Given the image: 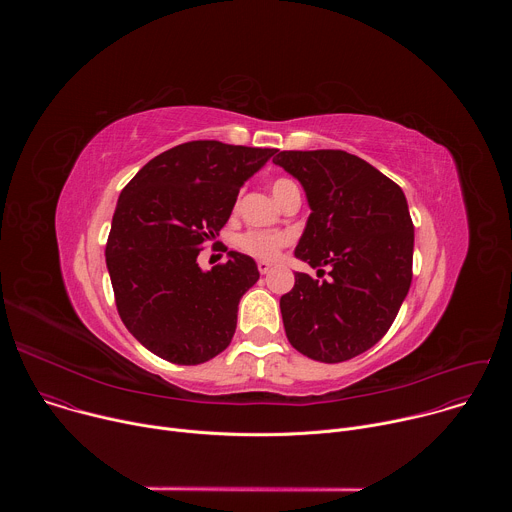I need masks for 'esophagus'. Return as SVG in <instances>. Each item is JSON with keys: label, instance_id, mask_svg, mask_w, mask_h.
Returning a JSON list of instances; mask_svg holds the SVG:
<instances>
[{"label": "esophagus", "instance_id": "esophagus-1", "mask_svg": "<svg viewBox=\"0 0 512 512\" xmlns=\"http://www.w3.org/2000/svg\"><path fill=\"white\" fill-rule=\"evenodd\" d=\"M257 269H259L261 275H265V273L271 271V263H267V261H257Z\"/></svg>", "mask_w": 512, "mask_h": 512}]
</instances>
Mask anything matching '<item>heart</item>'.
<instances>
[{
    "mask_svg": "<svg viewBox=\"0 0 512 512\" xmlns=\"http://www.w3.org/2000/svg\"><path fill=\"white\" fill-rule=\"evenodd\" d=\"M271 190H273V196L283 202L287 194L296 192L298 186L294 180L289 178H275L271 182ZM291 243V235L289 233H283V231H247L243 233L239 239H237V245L243 253L255 257V259H275L279 255V251L283 247H287Z\"/></svg>",
    "mask_w": 512,
    "mask_h": 512,
    "instance_id": "1",
    "label": "heart"
}]
</instances>
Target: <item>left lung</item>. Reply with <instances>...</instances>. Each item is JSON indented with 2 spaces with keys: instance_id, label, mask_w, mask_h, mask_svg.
I'll return each mask as SVG.
<instances>
[{
  "instance_id": "8db88e82",
  "label": "left lung",
  "mask_w": 512,
  "mask_h": 512,
  "mask_svg": "<svg viewBox=\"0 0 512 512\" xmlns=\"http://www.w3.org/2000/svg\"><path fill=\"white\" fill-rule=\"evenodd\" d=\"M312 214L296 257L330 279L296 273L281 296L289 344L320 362H344L391 328L413 277V221L403 190L369 162L342 150L279 152Z\"/></svg>"
}]
</instances>
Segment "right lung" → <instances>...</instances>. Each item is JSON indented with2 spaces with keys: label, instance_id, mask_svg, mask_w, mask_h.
Returning a JSON list of instances; mask_svg holds the SVG:
<instances>
[{
  "label": "right lung",
  "instance_id": "right-lung-1",
  "mask_svg": "<svg viewBox=\"0 0 512 512\" xmlns=\"http://www.w3.org/2000/svg\"><path fill=\"white\" fill-rule=\"evenodd\" d=\"M275 152L214 139L180 143L119 194L105 247L115 304L125 328L160 358L200 364L231 344L257 265L231 251L227 263L202 271L196 257L227 225L243 182Z\"/></svg>",
  "mask_w": 512,
  "mask_h": 512
}]
</instances>
